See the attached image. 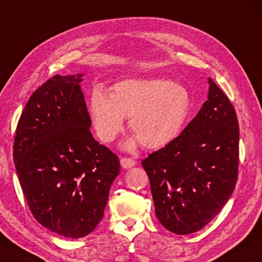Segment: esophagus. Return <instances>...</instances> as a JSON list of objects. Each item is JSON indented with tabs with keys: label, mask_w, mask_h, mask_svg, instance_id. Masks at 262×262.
I'll list each match as a JSON object with an SVG mask.
<instances>
[{
	"label": "esophagus",
	"mask_w": 262,
	"mask_h": 262,
	"mask_svg": "<svg viewBox=\"0 0 262 262\" xmlns=\"http://www.w3.org/2000/svg\"><path fill=\"white\" fill-rule=\"evenodd\" d=\"M120 164L123 168H130L133 166L136 165V161L133 158H127V157H122L120 159Z\"/></svg>",
	"instance_id": "obj_1"
}]
</instances>
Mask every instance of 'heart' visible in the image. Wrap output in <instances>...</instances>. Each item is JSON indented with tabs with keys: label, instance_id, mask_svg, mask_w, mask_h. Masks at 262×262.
<instances>
[{
	"label": "heart",
	"instance_id": "obj_1",
	"mask_svg": "<svg viewBox=\"0 0 262 262\" xmlns=\"http://www.w3.org/2000/svg\"><path fill=\"white\" fill-rule=\"evenodd\" d=\"M191 95L183 85L165 79L125 80L113 85L110 96L95 89L89 113L99 140L112 142L129 117V128L147 149H161L177 139L187 123ZM136 141L126 147L133 149Z\"/></svg>",
	"mask_w": 262,
	"mask_h": 262
}]
</instances>
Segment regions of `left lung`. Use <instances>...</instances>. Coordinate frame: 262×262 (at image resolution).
<instances>
[{
    "mask_svg": "<svg viewBox=\"0 0 262 262\" xmlns=\"http://www.w3.org/2000/svg\"><path fill=\"white\" fill-rule=\"evenodd\" d=\"M207 101L172 143L142 166L156 215L178 235L201 230L222 210L238 177L239 127L225 93L208 79Z\"/></svg>",
    "mask_w": 262,
    "mask_h": 262,
    "instance_id": "1",
    "label": "left lung"
}]
</instances>
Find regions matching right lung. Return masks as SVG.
<instances>
[{"mask_svg": "<svg viewBox=\"0 0 262 262\" xmlns=\"http://www.w3.org/2000/svg\"><path fill=\"white\" fill-rule=\"evenodd\" d=\"M82 74L55 75L37 88L19 119L13 161L33 215L69 238L90 234L103 219L118 157L90 133Z\"/></svg>", "mask_w": 262, "mask_h": 262, "instance_id": "add662e5", "label": "right lung"}]
</instances>
